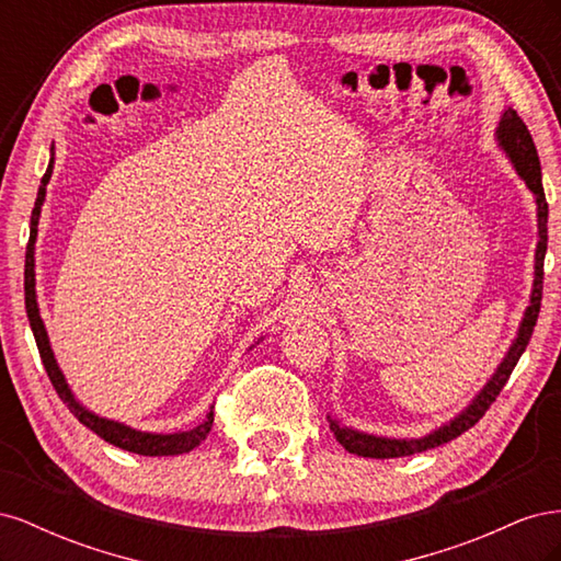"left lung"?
I'll return each instance as SVG.
<instances>
[{"label": "left lung", "instance_id": "1", "mask_svg": "<svg viewBox=\"0 0 561 561\" xmlns=\"http://www.w3.org/2000/svg\"><path fill=\"white\" fill-rule=\"evenodd\" d=\"M496 142L505 151V157L513 161L517 175L529 186L534 198H536V217H538V245H536V271H534V290H531V301L524 311V318L519 322L517 336L513 339V346L507 348L505 358L496 367L494 377H491L484 388L478 396L472 398V402L466 407L461 414H456L445 426H439L437 431L423 435V437H412V439H398V437H379V435H369L346 428L339 423L336 416L328 414L330 421V431L334 433L336 443L342 445L346 451L358 454L365 458H400V456H412L419 451H428L439 445L449 443V439L458 437L472 428L478 423L484 412L489 410L503 386L511 379L513 369L517 360L522 358V353L529 344V339L534 334L538 311H540V299H542V260H546V250H548V201L546 192H542V178H540V161H538V151L534 145V138L529 128L517 116L515 110H505L499 128H496Z\"/></svg>", "mask_w": 561, "mask_h": 561}]
</instances>
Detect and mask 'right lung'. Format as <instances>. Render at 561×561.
<instances>
[{
  "instance_id": "1",
  "label": "right lung",
  "mask_w": 561,
  "mask_h": 561,
  "mask_svg": "<svg viewBox=\"0 0 561 561\" xmlns=\"http://www.w3.org/2000/svg\"><path fill=\"white\" fill-rule=\"evenodd\" d=\"M50 173H54V147H50V161H48V168L42 178V184H39L35 208H32L30 241H27V252H25V309H27L30 328H32V334H35V342H37L42 363L46 367V375H48L50 383H54L58 398L67 404V410H70L83 423V426L91 428L95 435L103 437L105 443H110L118 449H126V451L140 454V456H178V454L192 451L194 447H198L203 443V439L208 437V433L213 428V419H215L213 407L206 414V419H203V423H198V426L192 431L145 433V431H135V428L126 426V423H118V421L93 414L75 398L72 388L67 386L65 375L54 358V351H50V342H48V334L44 328V320L39 316L37 290H35V241H37V225H39V215H42V206L46 198V184L50 180Z\"/></svg>"
}]
</instances>
